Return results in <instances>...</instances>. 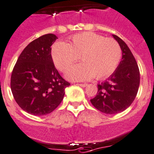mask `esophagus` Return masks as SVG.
<instances>
[{
    "label": "esophagus",
    "instance_id": "esophagus-1",
    "mask_svg": "<svg viewBox=\"0 0 154 154\" xmlns=\"http://www.w3.org/2000/svg\"><path fill=\"white\" fill-rule=\"evenodd\" d=\"M78 84L80 87H87V84Z\"/></svg>",
    "mask_w": 154,
    "mask_h": 154
}]
</instances>
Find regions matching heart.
I'll return each instance as SVG.
<instances>
[{
	"instance_id": "b5f03b06",
	"label": "heart",
	"mask_w": 154,
	"mask_h": 154,
	"mask_svg": "<svg viewBox=\"0 0 154 154\" xmlns=\"http://www.w3.org/2000/svg\"><path fill=\"white\" fill-rule=\"evenodd\" d=\"M122 55V48L116 39L90 32L74 35L68 43L57 42L51 48L53 61L63 72L81 58L83 63L67 72V77L71 80L106 78L116 71Z\"/></svg>"
}]
</instances>
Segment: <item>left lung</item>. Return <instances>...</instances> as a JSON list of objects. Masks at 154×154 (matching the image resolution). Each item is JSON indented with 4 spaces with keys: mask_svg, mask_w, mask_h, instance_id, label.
I'll list each match as a JSON object with an SVG mask.
<instances>
[{
    "mask_svg": "<svg viewBox=\"0 0 154 154\" xmlns=\"http://www.w3.org/2000/svg\"><path fill=\"white\" fill-rule=\"evenodd\" d=\"M112 35L122 48V58L108 80L98 84L97 96L90 100L96 109L106 114L119 113L128 108L140 85V71L133 54L122 38Z\"/></svg>",
    "mask_w": 154,
    "mask_h": 154,
    "instance_id": "8db88e82",
    "label": "left lung"
}]
</instances>
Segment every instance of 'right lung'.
Segmentation results:
<instances>
[{"instance_id":"obj_1","label":"right lung","mask_w":154,"mask_h":154,"mask_svg":"<svg viewBox=\"0 0 154 154\" xmlns=\"http://www.w3.org/2000/svg\"><path fill=\"white\" fill-rule=\"evenodd\" d=\"M57 38L50 33L31 42L13 69L11 88L14 100L23 110L34 116L54 111L70 84L60 75L53 62L51 46Z\"/></svg>"}]
</instances>
